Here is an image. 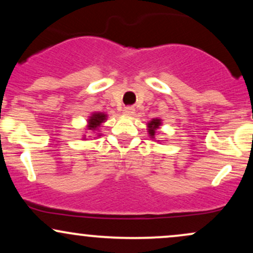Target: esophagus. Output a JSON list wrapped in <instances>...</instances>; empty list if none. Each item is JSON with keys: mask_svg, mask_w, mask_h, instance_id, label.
<instances>
[{"mask_svg": "<svg viewBox=\"0 0 253 253\" xmlns=\"http://www.w3.org/2000/svg\"><path fill=\"white\" fill-rule=\"evenodd\" d=\"M134 108L133 107H126V108L124 109V115H126V117H132L133 114H134Z\"/></svg>", "mask_w": 253, "mask_h": 253, "instance_id": "obj_1", "label": "esophagus"}]
</instances>
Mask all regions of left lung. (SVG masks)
I'll return each mask as SVG.
<instances>
[{
	"mask_svg": "<svg viewBox=\"0 0 253 253\" xmlns=\"http://www.w3.org/2000/svg\"><path fill=\"white\" fill-rule=\"evenodd\" d=\"M161 126H162V119L159 118H153L152 120H150L149 123H147V132H149V136L151 139H156V134ZM157 141H161V140H157Z\"/></svg>",
	"mask_w": 253,
	"mask_h": 253,
	"instance_id": "1",
	"label": "left lung"
}]
</instances>
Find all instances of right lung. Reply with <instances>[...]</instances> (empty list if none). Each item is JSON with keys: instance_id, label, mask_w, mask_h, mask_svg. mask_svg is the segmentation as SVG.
<instances>
[{"instance_id": "obj_1", "label": "right lung", "mask_w": 253, "mask_h": 253, "mask_svg": "<svg viewBox=\"0 0 253 253\" xmlns=\"http://www.w3.org/2000/svg\"><path fill=\"white\" fill-rule=\"evenodd\" d=\"M107 119H108V115L106 113L102 112H94L89 115L88 120H86V126H85V130L90 133H96V135L92 136V138H100L102 135V133L100 132L101 127H103V124L106 123ZM89 138L91 136L89 135ZM83 140H86V136L83 135Z\"/></svg>"}]
</instances>
